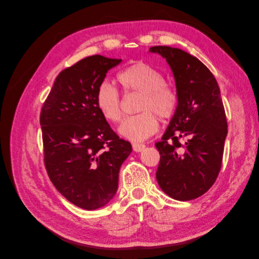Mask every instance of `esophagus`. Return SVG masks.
Returning <instances> with one entry per match:
<instances>
[{
    "label": "esophagus",
    "instance_id": "esophagus-1",
    "mask_svg": "<svg viewBox=\"0 0 259 259\" xmlns=\"http://www.w3.org/2000/svg\"><path fill=\"white\" fill-rule=\"evenodd\" d=\"M145 148H146V146L143 144H133V150H134L135 152L143 151Z\"/></svg>",
    "mask_w": 259,
    "mask_h": 259
}]
</instances>
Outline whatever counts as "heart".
I'll return each instance as SVG.
<instances>
[{"instance_id": "heart-1", "label": "heart", "mask_w": 259, "mask_h": 259, "mask_svg": "<svg viewBox=\"0 0 259 259\" xmlns=\"http://www.w3.org/2000/svg\"><path fill=\"white\" fill-rule=\"evenodd\" d=\"M125 93H139L140 97L136 115L124 119L119 127V134L131 142L139 143L155 134L161 119H169L174 114L178 94L171 86L165 84L162 73L143 61H137L117 74ZM96 105L99 112L111 123L121 120L120 94L110 83H101L96 92Z\"/></svg>"}]
</instances>
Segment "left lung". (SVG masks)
<instances>
[{
    "label": "left lung",
    "instance_id": "8db88e82",
    "mask_svg": "<svg viewBox=\"0 0 259 259\" xmlns=\"http://www.w3.org/2000/svg\"><path fill=\"white\" fill-rule=\"evenodd\" d=\"M149 52L165 58L178 94L174 115L155 144L161 154L156 180L170 198L197 199L213 186L222 167L228 130L221 90L208 68L187 52L169 46Z\"/></svg>",
    "mask_w": 259,
    "mask_h": 259
}]
</instances>
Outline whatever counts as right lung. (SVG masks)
Listing matches in <instances>:
<instances>
[{
    "instance_id": "right-lung-1",
    "label": "right lung",
    "mask_w": 259,
    "mask_h": 259,
    "mask_svg": "<svg viewBox=\"0 0 259 259\" xmlns=\"http://www.w3.org/2000/svg\"><path fill=\"white\" fill-rule=\"evenodd\" d=\"M94 55L61 71L43 105L44 162L55 188L81 208L105 206L116 193L132 145L110 127L96 105L107 72L120 64Z\"/></svg>"
}]
</instances>
